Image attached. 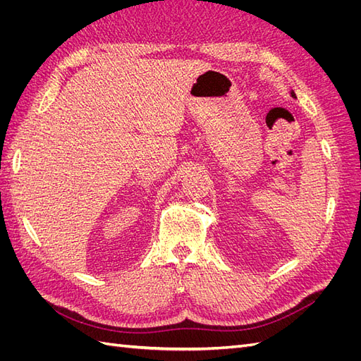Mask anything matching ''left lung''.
Masks as SVG:
<instances>
[{"instance_id": "obj_1", "label": "left lung", "mask_w": 361, "mask_h": 361, "mask_svg": "<svg viewBox=\"0 0 361 361\" xmlns=\"http://www.w3.org/2000/svg\"><path fill=\"white\" fill-rule=\"evenodd\" d=\"M290 96H292V97H297V96H295V93H293V92H290Z\"/></svg>"}]
</instances>
